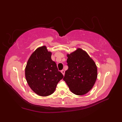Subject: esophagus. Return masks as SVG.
I'll use <instances>...</instances> for the list:
<instances>
[{"mask_svg":"<svg viewBox=\"0 0 122 122\" xmlns=\"http://www.w3.org/2000/svg\"><path fill=\"white\" fill-rule=\"evenodd\" d=\"M61 72L62 73V74H63V76H64V73H65V71H64V70H61Z\"/></svg>","mask_w":122,"mask_h":122,"instance_id":"esophagus-1","label":"esophagus"}]
</instances>
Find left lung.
<instances>
[{"label": "left lung", "mask_w": 122, "mask_h": 122, "mask_svg": "<svg viewBox=\"0 0 122 122\" xmlns=\"http://www.w3.org/2000/svg\"><path fill=\"white\" fill-rule=\"evenodd\" d=\"M67 56L68 69L63 80L74 94H85L91 90L97 80V66L86 52L80 48L67 54Z\"/></svg>", "instance_id": "obj_1"}]
</instances>
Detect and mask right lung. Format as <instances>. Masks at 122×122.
Returning a JSON list of instances; mask_svg holds the SVG:
<instances>
[{"mask_svg": "<svg viewBox=\"0 0 122 122\" xmlns=\"http://www.w3.org/2000/svg\"><path fill=\"white\" fill-rule=\"evenodd\" d=\"M51 56V52L46 46L38 48L30 56L25 69L28 85L33 92L42 97L52 94L63 77Z\"/></svg>", "mask_w": 122, "mask_h": 122, "instance_id": "right-lung-1", "label": "right lung"}]
</instances>
